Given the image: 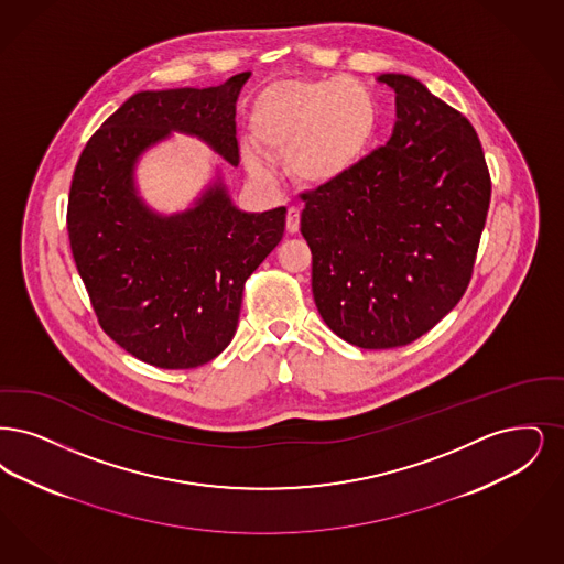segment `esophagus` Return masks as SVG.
<instances>
[{"label":"esophagus","mask_w":564,"mask_h":564,"mask_svg":"<svg viewBox=\"0 0 564 564\" xmlns=\"http://www.w3.org/2000/svg\"><path fill=\"white\" fill-rule=\"evenodd\" d=\"M299 223H301L299 208L291 206L289 213H286V231H289V234H296V231H299Z\"/></svg>","instance_id":"obj_1"}]
</instances>
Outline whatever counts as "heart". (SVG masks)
<instances>
[{
	"label": "heart",
	"mask_w": 564,
	"mask_h": 564,
	"mask_svg": "<svg viewBox=\"0 0 564 564\" xmlns=\"http://www.w3.org/2000/svg\"><path fill=\"white\" fill-rule=\"evenodd\" d=\"M377 128V98L351 77L280 79L265 86L250 109L257 147L286 160L294 181L305 187H328L345 178L367 155ZM258 150L242 148L246 169L268 181L273 169Z\"/></svg>",
	"instance_id": "1"
}]
</instances>
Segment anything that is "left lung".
Instances as JSON below:
<instances>
[{
	"label": "left lung",
	"instance_id": "1",
	"mask_svg": "<svg viewBox=\"0 0 564 564\" xmlns=\"http://www.w3.org/2000/svg\"><path fill=\"white\" fill-rule=\"evenodd\" d=\"M386 148L345 178L305 194L301 234L312 248L319 316L365 349L411 344L466 293L489 213L490 176L466 118L404 74Z\"/></svg>",
	"mask_w": 564,
	"mask_h": 564
}]
</instances>
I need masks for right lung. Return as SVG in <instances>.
Segmentation results:
<instances>
[{
	"mask_svg": "<svg viewBox=\"0 0 564 564\" xmlns=\"http://www.w3.org/2000/svg\"><path fill=\"white\" fill-rule=\"evenodd\" d=\"M248 77L132 95L75 166L67 208L75 265L102 330L153 367H202L231 344L245 282L284 234L286 208L240 210L217 164L176 213L149 206L137 181L141 160L172 134L194 137L236 169V100Z\"/></svg>",
	"mask_w": 564,
	"mask_h": 564,
	"instance_id": "obj_1",
	"label": "right lung"
}]
</instances>
